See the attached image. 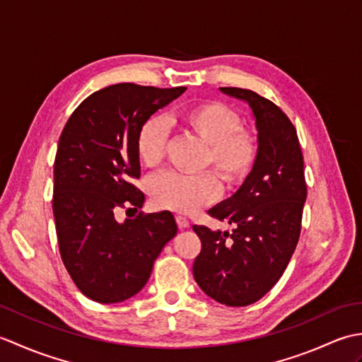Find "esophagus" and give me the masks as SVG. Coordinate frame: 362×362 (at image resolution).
Returning <instances> with one entry per match:
<instances>
[{
	"label": "esophagus",
	"instance_id": "esophagus-1",
	"mask_svg": "<svg viewBox=\"0 0 362 362\" xmlns=\"http://www.w3.org/2000/svg\"><path fill=\"white\" fill-rule=\"evenodd\" d=\"M175 222L179 228H188L189 227V221L183 216H175Z\"/></svg>",
	"mask_w": 362,
	"mask_h": 362
}]
</instances>
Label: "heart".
I'll return each mask as SVG.
<instances>
[{"label": "heart", "mask_w": 362, "mask_h": 362, "mask_svg": "<svg viewBox=\"0 0 362 362\" xmlns=\"http://www.w3.org/2000/svg\"><path fill=\"white\" fill-rule=\"evenodd\" d=\"M174 122L204 143L199 168H213L228 188L240 187L253 174L259 160L261 140L257 129L244 126L241 115L221 101H204L183 109ZM168 135L157 118L146 119L135 138L136 157L146 168L165 158ZM149 194L158 209L194 213L221 194V182L210 169L199 174L163 173L149 183Z\"/></svg>", "instance_id": "1"}]
</instances>
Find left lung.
Returning a JSON list of instances; mask_svg holds the SVG:
<instances>
[{
    "instance_id": "1",
    "label": "left lung",
    "mask_w": 362,
    "mask_h": 362,
    "mask_svg": "<svg viewBox=\"0 0 362 362\" xmlns=\"http://www.w3.org/2000/svg\"><path fill=\"white\" fill-rule=\"evenodd\" d=\"M221 91L249 103L261 152L255 171L240 191L209 211L211 218L233 224V232L193 226L202 243L193 274L216 302L247 306L266 296L288 267L308 189L302 148L288 115L252 90L221 87Z\"/></svg>"
}]
</instances>
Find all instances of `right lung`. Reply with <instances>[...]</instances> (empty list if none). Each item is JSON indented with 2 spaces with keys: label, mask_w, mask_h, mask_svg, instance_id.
Instances as JSON below:
<instances>
[{
  "label": "right lung",
  "mask_w": 362,
  "mask_h": 362,
  "mask_svg": "<svg viewBox=\"0 0 362 362\" xmlns=\"http://www.w3.org/2000/svg\"><path fill=\"white\" fill-rule=\"evenodd\" d=\"M185 90L105 87L83 99L59 138L52 211L60 257L76 286L98 303H118L141 291L177 233L171 211H140L124 224L115 213L144 202L134 183L140 179L138 129Z\"/></svg>",
  "instance_id": "right-lung-1"
}]
</instances>
